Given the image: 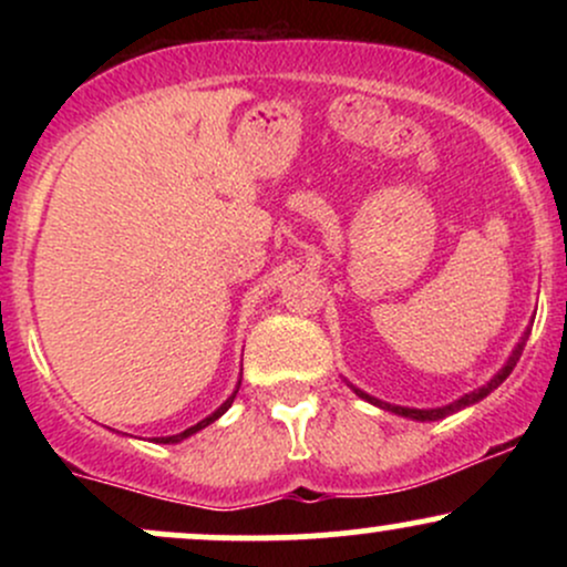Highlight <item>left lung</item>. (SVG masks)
<instances>
[{"label": "left lung", "instance_id": "left-lung-1", "mask_svg": "<svg viewBox=\"0 0 567 567\" xmlns=\"http://www.w3.org/2000/svg\"><path fill=\"white\" fill-rule=\"evenodd\" d=\"M528 333H530V330H525L523 341H519L517 347H514L512 357H509V360H506V365L501 368L498 373L493 375V379L485 383V386H480V389H474V392H470V394L458 396V400L451 402V405H442V408H429V410H419V408H400V405H389V402H381V400H375V396L365 394V392H362V389H357V386H351V389H354V392L360 394L362 400H368L370 405H379V408H383V410H392V413H396V415H405V419H413V421H440V419H445V415H451V413H458V410H464V408L474 405V402L485 400V396L491 394L493 389H498L501 383L506 381V375L512 373L514 365H517L519 354H523V349H525V341H528Z\"/></svg>", "mask_w": 567, "mask_h": 567}]
</instances>
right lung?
Returning <instances> with one entry per match:
<instances>
[{"label": "right lung", "instance_id": "obj_1", "mask_svg": "<svg viewBox=\"0 0 567 567\" xmlns=\"http://www.w3.org/2000/svg\"><path fill=\"white\" fill-rule=\"evenodd\" d=\"M237 392H239V381H237V389H234V394L229 396V400H226V402H224V405H220V408L216 410V413H213V415H207V419H202V421H199V424L188 426V429H186V432H181V434H173V437H157V440H154V442H162V445H173V442H181V440L192 437V434H197V432H199V429L210 426V424H213V421H216V419H220V415H224V413H226V410H229V408H231V402H234V396H237Z\"/></svg>", "mask_w": 567, "mask_h": 567}]
</instances>
